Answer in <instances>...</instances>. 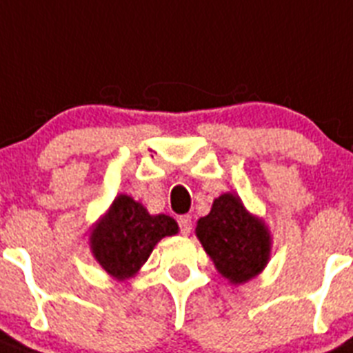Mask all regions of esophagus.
Returning <instances> with one entry per match:
<instances>
[{
  "label": "esophagus",
  "instance_id": "esophagus-1",
  "mask_svg": "<svg viewBox=\"0 0 353 353\" xmlns=\"http://www.w3.org/2000/svg\"><path fill=\"white\" fill-rule=\"evenodd\" d=\"M177 223H179V231L183 234H190L192 232V216L190 214H183L177 219Z\"/></svg>",
  "mask_w": 353,
  "mask_h": 353
}]
</instances>
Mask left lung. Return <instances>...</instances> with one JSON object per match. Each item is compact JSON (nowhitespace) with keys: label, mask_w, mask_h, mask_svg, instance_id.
Wrapping results in <instances>:
<instances>
[{"label":"left lung","mask_w":353,"mask_h":353,"mask_svg":"<svg viewBox=\"0 0 353 353\" xmlns=\"http://www.w3.org/2000/svg\"><path fill=\"white\" fill-rule=\"evenodd\" d=\"M195 232L216 270L232 284L247 283L268 263V229L247 213L236 195L214 199L210 214L199 220Z\"/></svg>","instance_id":"8db88e82"}]
</instances>
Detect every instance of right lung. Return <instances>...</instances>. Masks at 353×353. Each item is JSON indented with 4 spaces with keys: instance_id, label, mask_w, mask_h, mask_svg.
I'll return each mask as SVG.
<instances>
[{
    "instance_id": "add662e5",
    "label": "right lung",
    "mask_w": 353,
    "mask_h": 353,
    "mask_svg": "<svg viewBox=\"0 0 353 353\" xmlns=\"http://www.w3.org/2000/svg\"><path fill=\"white\" fill-rule=\"evenodd\" d=\"M176 232L177 223L172 216H152L140 202L119 195L92 231V252L110 275L124 281L139 272L161 238Z\"/></svg>"
}]
</instances>
